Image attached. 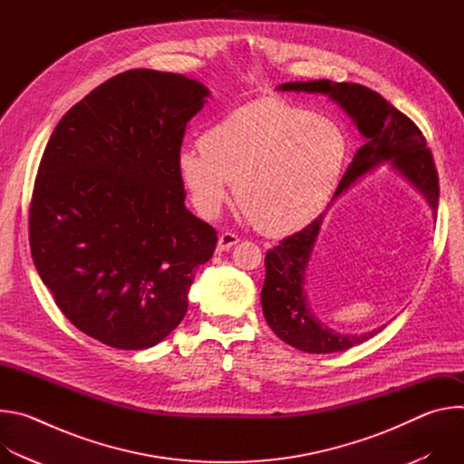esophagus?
<instances>
[{
  "mask_svg": "<svg viewBox=\"0 0 464 464\" xmlns=\"http://www.w3.org/2000/svg\"><path fill=\"white\" fill-rule=\"evenodd\" d=\"M238 242H240L238 235H235V233H231V231H226V233H222V235L218 237V249H220V251H227L229 247H233V246L238 244Z\"/></svg>",
  "mask_w": 464,
  "mask_h": 464,
  "instance_id": "obj_1",
  "label": "esophagus"
}]
</instances>
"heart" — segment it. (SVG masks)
Here are the masks:
<instances>
[{
	"mask_svg": "<svg viewBox=\"0 0 464 464\" xmlns=\"http://www.w3.org/2000/svg\"><path fill=\"white\" fill-rule=\"evenodd\" d=\"M347 158L343 130L283 99L244 104L209 126L200 149L178 154V174L196 211L220 213L233 183L237 206L262 233L306 227L328 206Z\"/></svg>",
	"mask_w": 464,
	"mask_h": 464,
	"instance_id": "obj_1",
	"label": "heart"
}]
</instances>
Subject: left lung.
<instances>
[{"label": "left lung", "instance_id": "8db88e82", "mask_svg": "<svg viewBox=\"0 0 464 464\" xmlns=\"http://www.w3.org/2000/svg\"><path fill=\"white\" fill-rule=\"evenodd\" d=\"M279 90L328 95L353 117L365 138V143L345 170L334 198L374 167L391 161L392 169L417 187L433 213H437L439 176L435 161L422 131L408 115L396 110L380 93L354 82H286ZM323 218L324 215H319L304 229L283 238L279 246L266 253V279L260 292L262 312L274 333L285 343L312 354L347 351L376 336L383 328H374L360 336L340 334L321 323L310 310L303 285Z\"/></svg>", "mask_w": 464, "mask_h": 464}]
</instances>
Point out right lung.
Instances as JSON below:
<instances>
[{
    "mask_svg": "<svg viewBox=\"0 0 464 464\" xmlns=\"http://www.w3.org/2000/svg\"><path fill=\"white\" fill-rule=\"evenodd\" d=\"M209 90L178 73L130 70L56 124L29 208L34 266L90 338L149 349L183 319L194 272L218 237L185 208V126Z\"/></svg>",
    "mask_w": 464,
    "mask_h": 464,
    "instance_id": "1",
    "label": "right lung"
}]
</instances>
